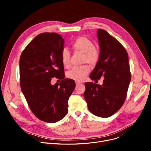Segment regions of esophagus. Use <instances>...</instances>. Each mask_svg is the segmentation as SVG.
Listing matches in <instances>:
<instances>
[{
	"label": "esophagus",
	"instance_id": "esophagus-1",
	"mask_svg": "<svg viewBox=\"0 0 151 151\" xmlns=\"http://www.w3.org/2000/svg\"><path fill=\"white\" fill-rule=\"evenodd\" d=\"M75 83H76V85H79V84H82V82L79 81H76Z\"/></svg>",
	"mask_w": 151,
	"mask_h": 151
}]
</instances>
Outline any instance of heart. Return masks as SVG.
<instances>
[{"label": "heart", "mask_w": 151, "mask_h": 151, "mask_svg": "<svg viewBox=\"0 0 151 151\" xmlns=\"http://www.w3.org/2000/svg\"><path fill=\"white\" fill-rule=\"evenodd\" d=\"M72 49L76 51L83 54V62H87L91 65H95L100 58V52L95 47L92 40L85 37L76 38L71 45ZM61 60L63 65L66 68L71 66L70 52L67 48H64L61 52ZM90 68L88 65L74 67L69 70L67 76L68 78L76 81H82L88 75Z\"/></svg>", "instance_id": "heart-1"}]
</instances>
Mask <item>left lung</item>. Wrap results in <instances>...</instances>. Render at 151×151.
I'll return each instance as SVG.
<instances>
[{
    "instance_id": "8db88e82",
    "label": "left lung",
    "mask_w": 151,
    "mask_h": 151,
    "mask_svg": "<svg viewBox=\"0 0 151 151\" xmlns=\"http://www.w3.org/2000/svg\"><path fill=\"white\" fill-rule=\"evenodd\" d=\"M97 37L100 58L90 75L92 80L104 77L102 85L86 83L84 99L89 111L101 117L115 114L123 105L131 80L128 54L117 40L104 29Z\"/></svg>"
}]
</instances>
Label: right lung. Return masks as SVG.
<instances>
[{
  "mask_svg": "<svg viewBox=\"0 0 151 151\" xmlns=\"http://www.w3.org/2000/svg\"><path fill=\"white\" fill-rule=\"evenodd\" d=\"M64 40L57 33L38 35L26 47L19 60L20 85L32 112L48 123L59 121L68 113V100L75 82L64 78L61 60ZM55 77L61 81L50 84Z\"/></svg>",
  "mask_w": 151,
  "mask_h": 151,
  "instance_id": "1",
  "label": "right lung"
}]
</instances>
